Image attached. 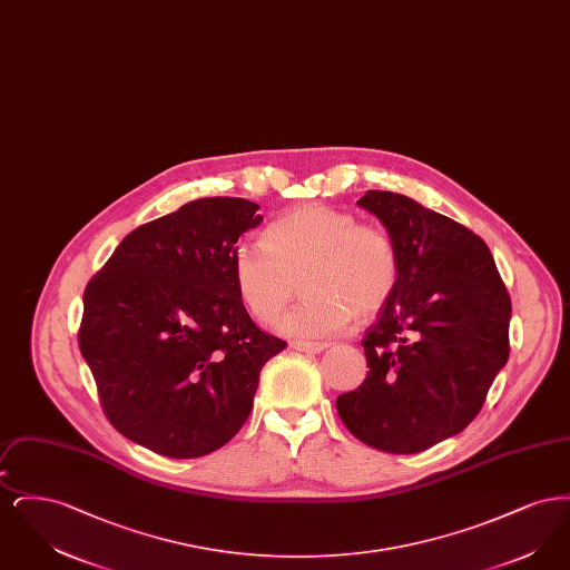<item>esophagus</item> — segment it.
Masks as SVG:
<instances>
[{
  "instance_id": "esophagus-1",
  "label": "esophagus",
  "mask_w": 570,
  "mask_h": 570,
  "mask_svg": "<svg viewBox=\"0 0 570 570\" xmlns=\"http://www.w3.org/2000/svg\"><path fill=\"white\" fill-rule=\"evenodd\" d=\"M291 348H295L298 353H323L326 348V344L323 342H303V340H297V342H291Z\"/></svg>"
}]
</instances>
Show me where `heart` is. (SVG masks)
<instances>
[{
	"label": "heart",
	"instance_id": "1",
	"mask_svg": "<svg viewBox=\"0 0 570 570\" xmlns=\"http://www.w3.org/2000/svg\"><path fill=\"white\" fill-rule=\"evenodd\" d=\"M235 284L249 314L273 323L297 295L303 301L282 318V331L323 337L376 316L400 284V252L376 224L326 205H303L275 217L263 244L235 249Z\"/></svg>",
	"mask_w": 570,
	"mask_h": 570
}]
</instances>
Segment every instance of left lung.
I'll return each instance as SVG.
<instances>
[{
    "label": "left lung",
    "instance_id": "1",
    "mask_svg": "<svg viewBox=\"0 0 570 570\" xmlns=\"http://www.w3.org/2000/svg\"><path fill=\"white\" fill-rule=\"evenodd\" d=\"M358 205L400 252V284L361 340L367 376L335 402L348 432L384 453H421L465 430L509 358L511 297L485 242L395 191Z\"/></svg>",
    "mask_w": 570,
    "mask_h": 570
}]
</instances>
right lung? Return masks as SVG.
Masks as SVG:
<instances>
[{
	"label": "right lung",
	"instance_id": "add662e5",
	"mask_svg": "<svg viewBox=\"0 0 570 570\" xmlns=\"http://www.w3.org/2000/svg\"><path fill=\"white\" fill-rule=\"evenodd\" d=\"M245 198H198L135 228L82 295L79 348L110 425L173 460L244 428L263 365L286 342L249 318L235 244L261 224Z\"/></svg>",
	"mask_w": 570,
	"mask_h": 570
}]
</instances>
